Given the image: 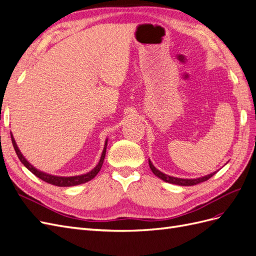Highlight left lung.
<instances>
[{"label":"left lung","mask_w":256,"mask_h":256,"mask_svg":"<svg viewBox=\"0 0 256 256\" xmlns=\"http://www.w3.org/2000/svg\"><path fill=\"white\" fill-rule=\"evenodd\" d=\"M148 164H150V168L152 171V173L156 175L157 177H159L160 180H164L166 182H170V184H178V186H194V184H198L200 182H206L208 180L209 178L212 177L216 172H214V173H210L208 175H205V176H202V177H198V178H180V177H174V176H170V175H166L164 173H162L161 171H159L158 168H156L154 166V164H152V161L148 160Z\"/></svg>","instance_id":"obj_1"}]
</instances>
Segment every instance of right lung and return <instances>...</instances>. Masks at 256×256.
Listing matches in <instances>:
<instances>
[{
  "label": "right lung",
  "instance_id": "1",
  "mask_svg": "<svg viewBox=\"0 0 256 256\" xmlns=\"http://www.w3.org/2000/svg\"><path fill=\"white\" fill-rule=\"evenodd\" d=\"M10 136H12V145H14V152H16L18 158L22 162V164L28 170V171L32 172L35 176H37L38 178H40L42 180L48 182V184H54V186H58V187H72V186L81 184L88 182L90 180H92V178H94L98 174V172L100 171V168H102V166L104 160V157H106V145H108V138H106V142H104V150H102V157H100L98 164L94 168H92V171H90L86 174H82V175H78V176L64 177V176H56V175L47 174V173L42 172V171H40V170H37L36 168H34L24 157H23V154H21L20 150L18 148L17 143H16V141H14V138L12 132H10Z\"/></svg>",
  "mask_w": 256,
  "mask_h": 256
}]
</instances>
